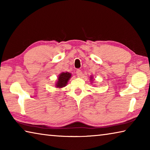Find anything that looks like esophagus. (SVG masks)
Masks as SVG:
<instances>
[{"mask_svg": "<svg viewBox=\"0 0 150 150\" xmlns=\"http://www.w3.org/2000/svg\"><path fill=\"white\" fill-rule=\"evenodd\" d=\"M76 73H77V75L78 76V77H81V76H82V71H81V70L79 69H77V71H76Z\"/></svg>", "mask_w": 150, "mask_h": 150, "instance_id": "1", "label": "esophagus"}]
</instances>
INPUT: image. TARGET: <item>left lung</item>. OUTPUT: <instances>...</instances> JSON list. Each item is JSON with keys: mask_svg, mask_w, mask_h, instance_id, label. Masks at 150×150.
<instances>
[{"mask_svg": "<svg viewBox=\"0 0 150 150\" xmlns=\"http://www.w3.org/2000/svg\"><path fill=\"white\" fill-rule=\"evenodd\" d=\"M90 81H91V83H92V82L93 81V76H91V77H90Z\"/></svg>", "mask_w": 150, "mask_h": 150, "instance_id": "left-lung-1", "label": "left lung"}]
</instances>
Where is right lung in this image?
Listing matches in <instances>:
<instances>
[{
	"mask_svg": "<svg viewBox=\"0 0 150 150\" xmlns=\"http://www.w3.org/2000/svg\"><path fill=\"white\" fill-rule=\"evenodd\" d=\"M71 77V73L69 72H62L58 75L57 80L55 83V87L62 88L67 85L68 81Z\"/></svg>",
	"mask_w": 150,
	"mask_h": 150,
	"instance_id": "1",
	"label": "right lung"
}]
</instances>
